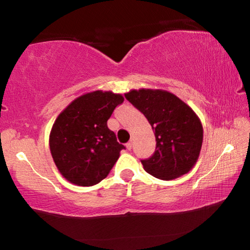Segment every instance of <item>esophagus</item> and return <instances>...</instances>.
I'll list each match as a JSON object with an SVG mask.
<instances>
[{
  "instance_id": "34e87169",
  "label": "esophagus",
  "mask_w": 250,
  "mask_h": 250,
  "mask_svg": "<svg viewBox=\"0 0 250 250\" xmlns=\"http://www.w3.org/2000/svg\"><path fill=\"white\" fill-rule=\"evenodd\" d=\"M125 146H126V149H128V150L132 149V141H129V142L125 145Z\"/></svg>"
}]
</instances>
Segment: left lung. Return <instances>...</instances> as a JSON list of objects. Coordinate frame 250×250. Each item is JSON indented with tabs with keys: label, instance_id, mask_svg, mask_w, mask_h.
Instances as JSON below:
<instances>
[{
	"label": "left lung",
	"instance_id": "8db88e82",
	"mask_svg": "<svg viewBox=\"0 0 250 250\" xmlns=\"http://www.w3.org/2000/svg\"><path fill=\"white\" fill-rule=\"evenodd\" d=\"M125 96L154 130L155 152L151 158L141 160L146 172L170 181L191 171L203 143V126L193 109L167 90L142 88Z\"/></svg>",
	"mask_w": 250,
	"mask_h": 250
}]
</instances>
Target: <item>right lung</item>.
Segmentation results:
<instances>
[{"label":"right lung","instance_id":"1","mask_svg":"<svg viewBox=\"0 0 250 250\" xmlns=\"http://www.w3.org/2000/svg\"><path fill=\"white\" fill-rule=\"evenodd\" d=\"M120 94L96 90L76 98L59 113L49 134V149L58 171L78 186L98 184L115 166L125 146L107 125L124 103Z\"/></svg>","mask_w":250,"mask_h":250}]
</instances>
